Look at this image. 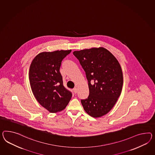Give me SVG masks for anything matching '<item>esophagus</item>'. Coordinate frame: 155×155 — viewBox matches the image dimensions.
<instances>
[{
	"mask_svg": "<svg viewBox=\"0 0 155 155\" xmlns=\"http://www.w3.org/2000/svg\"><path fill=\"white\" fill-rule=\"evenodd\" d=\"M73 91H74V92L76 94V93L78 92V89H77V87L74 88V89H73Z\"/></svg>",
	"mask_w": 155,
	"mask_h": 155,
	"instance_id": "esophagus-1",
	"label": "esophagus"
}]
</instances>
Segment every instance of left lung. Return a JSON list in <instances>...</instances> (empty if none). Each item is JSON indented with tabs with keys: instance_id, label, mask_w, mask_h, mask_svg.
Masks as SVG:
<instances>
[{
	"instance_id": "obj_1",
	"label": "left lung",
	"mask_w": 155,
	"mask_h": 155,
	"mask_svg": "<svg viewBox=\"0 0 155 155\" xmlns=\"http://www.w3.org/2000/svg\"><path fill=\"white\" fill-rule=\"evenodd\" d=\"M85 72L89 95L81 101L85 111L97 118L106 115L121 94L123 74L119 61L103 47L73 52Z\"/></svg>"
}]
</instances>
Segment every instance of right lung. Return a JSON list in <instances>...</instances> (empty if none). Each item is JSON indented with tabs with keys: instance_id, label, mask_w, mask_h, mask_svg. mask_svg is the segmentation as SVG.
I'll return each instance as SVG.
<instances>
[{
	"instance_id": "add662e5",
	"label": "right lung",
	"mask_w": 155,
	"mask_h": 155,
	"mask_svg": "<svg viewBox=\"0 0 155 155\" xmlns=\"http://www.w3.org/2000/svg\"><path fill=\"white\" fill-rule=\"evenodd\" d=\"M71 50L39 53L32 61L28 79L32 93L41 106L51 113L64 110L72 94L63 85L61 62Z\"/></svg>"
}]
</instances>
